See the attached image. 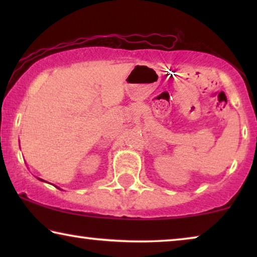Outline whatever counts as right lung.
I'll return each mask as SVG.
<instances>
[{
	"mask_svg": "<svg viewBox=\"0 0 257 257\" xmlns=\"http://www.w3.org/2000/svg\"><path fill=\"white\" fill-rule=\"evenodd\" d=\"M37 179H38V180H41V181H44L43 179H41V178H37Z\"/></svg>",
	"mask_w": 257,
	"mask_h": 257,
	"instance_id": "add662e5",
	"label": "right lung"
}]
</instances>
